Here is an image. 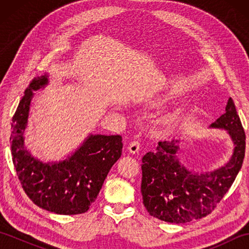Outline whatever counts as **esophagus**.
Returning <instances> with one entry per match:
<instances>
[{
  "label": "esophagus",
  "instance_id": "obj_1",
  "mask_svg": "<svg viewBox=\"0 0 249 249\" xmlns=\"http://www.w3.org/2000/svg\"><path fill=\"white\" fill-rule=\"evenodd\" d=\"M140 150V142L139 141H133L128 146V151L131 154H136V153H138Z\"/></svg>",
  "mask_w": 249,
  "mask_h": 249
}]
</instances>
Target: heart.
<instances>
[{"mask_svg":"<svg viewBox=\"0 0 249 249\" xmlns=\"http://www.w3.org/2000/svg\"><path fill=\"white\" fill-rule=\"evenodd\" d=\"M171 95L166 92H158L151 97V104L153 106H162L165 105L168 100H170ZM182 118V110L179 108H176L172 110L166 111L161 113L160 116V125L163 129H171L174 128L178 124L179 120Z\"/></svg>","mask_w":249,"mask_h":249,"instance_id":"1","label":"heart"}]
</instances>
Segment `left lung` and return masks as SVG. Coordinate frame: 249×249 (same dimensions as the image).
I'll return each instance as SVG.
<instances>
[{"instance_id": "8db88e82", "label": "left lung", "mask_w": 249, "mask_h": 249, "mask_svg": "<svg viewBox=\"0 0 249 249\" xmlns=\"http://www.w3.org/2000/svg\"><path fill=\"white\" fill-rule=\"evenodd\" d=\"M225 129L234 149L224 166L208 172L189 170L179 160V139L160 141L155 152L142 157L141 193L153 217L185 224L205 217L231 187L245 156V133L232 98L226 112L210 125Z\"/></svg>"}]
</instances>
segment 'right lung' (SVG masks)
Listing matches in <instances>:
<instances>
[{"label": "right lung", "mask_w": 249, "mask_h": 249, "mask_svg": "<svg viewBox=\"0 0 249 249\" xmlns=\"http://www.w3.org/2000/svg\"><path fill=\"white\" fill-rule=\"evenodd\" d=\"M48 75L32 80L13 116V162L25 194L33 202L49 212L61 215L86 213L122 154L119 135H89L83 143L64 160L43 162L24 146L31 100L35 91L49 82Z\"/></svg>", "instance_id": "obj_1"}]
</instances>
